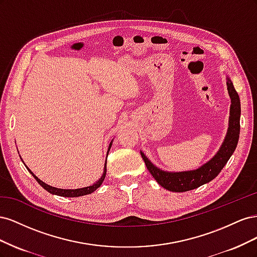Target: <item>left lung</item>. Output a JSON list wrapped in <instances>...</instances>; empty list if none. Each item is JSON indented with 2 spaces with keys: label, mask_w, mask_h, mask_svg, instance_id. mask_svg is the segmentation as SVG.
Instances as JSON below:
<instances>
[{
  "label": "left lung",
  "mask_w": 257,
  "mask_h": 257,
  "mask_svg": "<svg viewBox=\"0 0 257 257\" xmlns=\"http://www.w3.org/2000/svg\"><path fill=\"white\" fill-rule=\"evenodd\" d=\"M227 90L229 96L231 98L230 106V116H229V126L227 131V135L225 141L220 148L219 152L215 154L205 165L199 167L196 170L182 173H167L155 167L152 163L146 158V155L141 152L142 158L145 161V164L153 176L155 180L160 185L172 192H186L198 186L208 183L220 174L223 167L226 165L227 161L234 153L240 133V99L237 91L234 88V84L227 78Z\"/></svg>",
  "instance_id": "left-lung-1"
}]
</instances>
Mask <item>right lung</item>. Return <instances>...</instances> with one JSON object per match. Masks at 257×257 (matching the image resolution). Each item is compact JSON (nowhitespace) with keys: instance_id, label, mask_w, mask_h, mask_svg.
Instances as JSON below:
<instances>
[{"instance_id":"obj_1","label":"right lung","mask_w":257,"mask_h":257,"mask_svg":"<svg viewBox=\"0 0 257 257\" xmlns=\"http://www.w3.org/2000/svg\"><path fill=\"white\" fill-rule=\"evenodd\" d=\"M111 148V143H110V145H109V148H108V151H109V149ZM107 155H108V152H107ZM107 163V162H106ZM106 163H105V168H104V173H103V176H102V178L99 179V180L96 182V183H94L93 185H91V186H87V188H82V189H77V190H63V189H57V188H53V186H50V185H48V184H46L45 182H43L42 180H40V179H38L32 172H31V170L28 168V170L29 172L32 174V176L36 179V181L40 183L43 188L46 190V191H48L49 193H51V194H54V195H59V196H63V197H78V196H83V195H88V194H91V193H93L94 192L96 189H98L99 186H100V184L103 183V181H104V179H105V176H106Z\"/></svg>"}]
</instances>
